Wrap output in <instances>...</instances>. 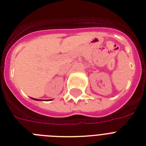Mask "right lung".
<instances>
[{"instance_id": "add662e5", "label": "right lung", "mask_w": 146, "mask_h": 146, "mask_svg": "<svg viewBox=\"0 0 146 146\" xmlns=\"http://www.w3.org/2000/svg\"><path fill=\"white\" fill-rule=\"evenodd\" d=\"M34 100H38V99H35V98H33Z\"/></svg>"}]
</instances>
